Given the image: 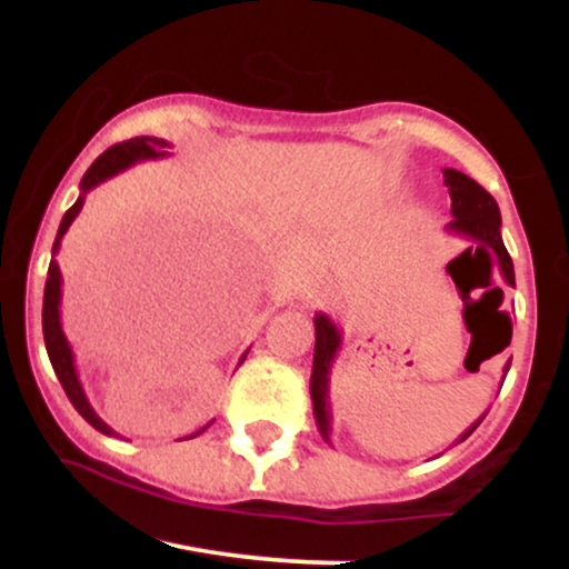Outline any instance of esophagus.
I'll list each match as a JSON object with an SVG mask.
<instances>
[{
	"label": "esophagus",
	"instance_id": "1",
	"mask_svg": "<svg viewBox=\"0 0 569 569\" xmlns=\"http://www.w3.org/2000/svg\"><path fill=\"white\" fill-rule=\"evenodd\" d=\"M318 299H326V293L321 291V293H318Z\"/></svg>",
	"mask_w": 569,
	"mask_h": 569
}]
</instances>
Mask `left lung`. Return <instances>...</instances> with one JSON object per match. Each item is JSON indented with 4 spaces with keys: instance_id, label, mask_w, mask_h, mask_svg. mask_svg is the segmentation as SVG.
Listing matches in <instances>:
<instances>
[{
    "instance_id": "left-lung-1",
    "label": "left lung",
    "mask_w": 569,
    "mask_h": 569,
    "mask_svg": "<svg viewBox=\"0 0 569 569\" xmlns=\"http://www.w3.org/2000/svg\"><path fill=\"white\" fill-rule=\"evenodd\" d=\"M443 184L449 187V198H452V221L447 224V232L460 234V238L471 240L476 251L487 253V257L498 259V270L508 286H516L513 262L508 257L506 243L500 234V208L492 194L485 187L476 184L471 176L455 171V168H443ZM466 248V251H473ZM462 251V253H466ZM492 264V262H489ZM316 323V352H312V375H310V398H312V415H316V426L321 430L323 441L331 443V403H329V375L335 367V358L342 348V331L331 321L326 312H316L312 318ZM508 371V367H506ZM485 415L460 433L455 443L466 441L468 436L479 428Z\"/></svg>"
}]
</instances>
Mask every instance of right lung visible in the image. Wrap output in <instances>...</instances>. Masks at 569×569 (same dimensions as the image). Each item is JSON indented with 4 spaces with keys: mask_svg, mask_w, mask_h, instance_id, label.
<instances>
[{
    "mask_svg": "<svg viewBox=\"0 0 569 569\" xmlns=\"http://www.w3.org/2000/svg\"><path fill=\"white\" fill-rule=\"evenodd\" d=\"M168 147H171V143L162 141V139H154V136H139V139L114 143L112 149H107V152H103L101 158H98L93 166L88 168V173L82 176L80 198H77L74 206H71L67 213H63L61 227H58L56 243H53V259H50V267H48V283H44V299H42L44 348H48L50 363H53L58 382H61L63 390H67L69 401L74 403V409L80 411V415L90 422V426H93L96 430H101V433H107V436H117V433L107 426V422L101 420V417L96 415V409L90 407L88 396H84V388L80 382V375H77L74 352H71L69 339H67V335H63V326H61V283H63V278H61V270H58L56 253H58V248H61V240L71 227V221H74L77 213L82 211L84 194H88L90 189H96L98 184H101V181H107V179H112V176L122 173L126 168L136 166V162L166 158ZM246 356H248V352H243L240 363L246 361ZM208 426H211V422H208ZM206 428H200L198 433H202ZM198 433H192V436H198ZM192 436H187V439H192Z\"/></svg>",
    "mask_w": 569,
    "mask_h": 569,
    "instance_id": "obj_1",
    "label": "right lung"
}]
</instances>
